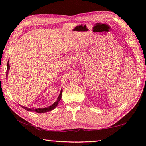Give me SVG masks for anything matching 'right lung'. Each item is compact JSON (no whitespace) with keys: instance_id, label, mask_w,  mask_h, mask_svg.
Masks as SVG:
<instances>
[{"instance_id":"add662e5","label":"right lung","mask_w":146,"mask_h":146,"mask_svg":"<svg viewBox=\"0 0 146 146\" xmlns=\"http://www.w3.org/2000/svg\"><path fill=\"white\" fill-rule=\"evenodd\" d=\"M9 70V61L8 62V64H7V70H6V77H8V73ZM62 90H61V91L60 93V95H59L58 97L57 98V100L55 102H54L52 105L49 106V107L48 108H28L26 107H24V106H22V108H23L24 110H26L27 111H33V112H36L38 113H46L48 111H50L53 110L55 109L56 106L58 105V104L59 102V101L60 100L61 97H62Z\"/></svg>"}]
</instances>
